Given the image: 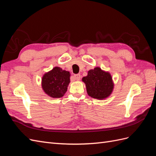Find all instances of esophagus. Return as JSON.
Returning <instances> with one entry per match:
<instances>
[{
	"instance_id": "34e87169",
	"label": "esophagus",
	"mask_w": 156,
	"mask_h": 156,
	"mask_svg": "<svg viewBox=\"0 0 156 156\" xmlns=\"http://www.w3.org/2000/svg\"><path fill=\"white\" fill-rule=\"evenodd\" d=\"M73 77L75 79L77 80V81H79V80H80V79H81V75H80V74H75V75H74Z\"/></svg>"
}]
</instances>
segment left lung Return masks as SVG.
Returning a JSON list of instances; mask_svg holds the SVG:
<instances>
[{
    "label": "left lung",
    "mask_w": 156,
    "mask_h": 156,
    "mask_svg": "<svg viewBox=\"0 0 156 156\" xmlns=\"http://www.w3.org/2000/svg\"><path fill=\"white\" fill-rule=\"evenodd\" d=\"M82 81L86 84L88 96L97 100L108 98L114 88L111 74L99 67L89 70L87 76L83 77Z\"/></svg>",
    "instance_id": "left-lung-1"
}]
</instances>
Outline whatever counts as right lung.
Instances as JSON below:
<instances>
[{
  "label": "right lung",
  "mask_w": 156,
  "mask_h": 156,
  "mask_svg": "<svg viewBox=\"0 0 156 156\" xmlns=\"http://www.w3.org/2000/svg\"><path fill=\"white\" fill-rule=\"evenodd\" d=\"M70 73L60 67H55L45 73L41 79V87L44 92L53 98L62 97L68 90Z\"/></svg>",
  "instance_id": "add662e5"
}]
</instances>
